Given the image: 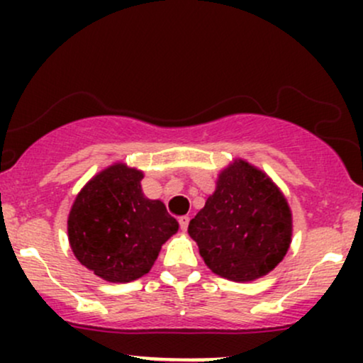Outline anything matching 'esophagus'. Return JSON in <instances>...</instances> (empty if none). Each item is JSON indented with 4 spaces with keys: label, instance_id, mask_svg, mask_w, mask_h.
Segmentation results:
<instances>
[{
    "label": "esophagus",
    "instance_id": "34e87169",
    "mask_svg": "<svg viewBox=\"0 0 363 363\" xmlns=\"http://www.w3.org/2000/svg\"><path fill=\"white\" fill-rule=\"evenodd\" d=\"M179 225H181V230L186 232L187 225H189V216H181V218H179Z\"/></svg>",
    "mask_w": 363,
    "mask_h": 363
}]
</instances>
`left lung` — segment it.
<instances>
[{
    "label": "left lung",
    "mask_w": 363,
    "mask_h": 363,
    "mask_svg": "<svg viewBox=\"0 0 363 363\" xmlns=\"http://www.w3.org/2000/svg\"><path fill=\"white\" fill-rule=\"evenodd\" d=\"M291 230L285 194L244 158L220 170L213 194L187 227L208 268L239 283L273 272L289 251Z\"/></svg>",
    "instance_id": "obj_1"
}]
</instances>
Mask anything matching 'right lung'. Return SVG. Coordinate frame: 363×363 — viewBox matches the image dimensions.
Masks as SVG:
<instances>
[{"label":"right lung","mask_w":363,"mask_h":363,"mask_svg":"<svg viewBox=\"0 0 363 363\" xmlns=\"http://www.w3.org/2000/svg\"><path fill=\"white\" fill-rule=\"evenodd\" d=\"M141 179V170L116 162L82 187L69 210L74 257L106 281L128 283L147 274L179 230L164 203L143 194Z\"/></svg>","instance_id":"add662e5"}]
</instances>
